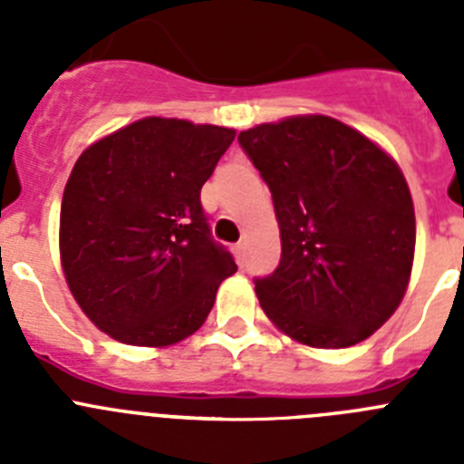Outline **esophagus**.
Returning <instances> with one entry per match:
<instances>
[{
  "label": "esophagus",
  "mask_w": 464,
  "mask_h": 464,
  "mask_svg": "<svg viewBox=\"0 0 464 464\" xmlns=\"http://www.w3.org/2000/svg\"><path fill=\"white\" fill-rule=\"evenodd\" d=\"M232 253H235L237 262H239V265H244V257H246V244H237L235 248H232Z\"/></svg>",
  "instance_id": "34e87169"
}]
</instances>
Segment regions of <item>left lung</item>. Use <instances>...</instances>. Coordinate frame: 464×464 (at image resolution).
<instances>
[{"mask_svg": "<svg viewBox=\"0 0 464 464\" xmlns=\"http://www.w3.org/2000/svg\"><path fill=\"white\" fill-rule=\"evenodd\" d=\"M239 143L281 229L276 272L256 281L262 311L314 348L372 337L407 293L416 248L411 192L395 160L330 116L262 122Z\"/></svg>", "mask_w": 464, "mask_h": 464, "instance_id": "obj_1", "label": "left lung"}]
</instances>
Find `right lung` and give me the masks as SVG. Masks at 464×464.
<instances>
[{
	"label": "right lung",
	"instance_id": "obj_1",
	"mask_svg": "<svg viewBox=\"0 0 464 464\" xmlns=\"http://www.w3.org/2000/svg\"><path fill=\"white\" fill-rule=\"evenodd\" d=\"M235 134L150 116L76 160L60 208V260L83 314L116 342H183L237 272L199 202Z\"/></svg>",
	"mask_w": 464,
	"mask_h": 464
}]
</instances>
